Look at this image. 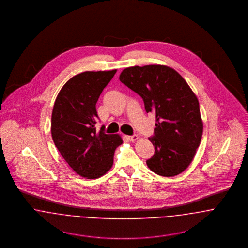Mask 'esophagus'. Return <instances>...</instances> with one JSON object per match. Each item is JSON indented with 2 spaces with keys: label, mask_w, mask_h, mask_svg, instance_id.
I'll list each match as a JSON object with an SVG mask.
<instances>
[{
  "label": "esophagus",
  "mask_w": 248,
  "mask_h": 248,
  "mask_svg": "<svg viewBox=\"0 0 248 248\" xmlns=\"http://www.w3.org/2000/svg\"><path fill=\"white\" fill-rule=\"evenodd\" d=\"M125 139L127 140H129V141H136L139 139V137L136 136V135H134V136H125Z\"/></svg>",
  "instance_id": "1"
}]
</instances>
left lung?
I'll list each match as a JSON object with an SVG mask.
<instances>
[{
  "mask_svg": "<svg viewBox=\"0 0 248 248\" xmlns=\"http://www.w3.org/2000/svg\"><path fill=\"white\" fill-rule=\"evenodd\" d=\"M120 81L143 98L155 114L154 156L148 167L162 177L182 173L193 160L202 135L197 96L174 69L165 65L135 66L121 72Z\"/></svg>",
  "mask_w": 248,
  "mask_h": 248,
  "instance_id": "obj_1",
  "label": "left lung"
}]
</instances>
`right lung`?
Wrapping results in <instances>:
<instances>
[{"label": "right lung", "instance_id": "1", "mask_svg": "<svg viewBox=\"0 0 248 248\" xmlns=\"http://www.w3.org/2000/svg\"><path fill=\"white\" fill-rule=\"evenodd\" d=\"M117 70L84 71L63 85L56 98L52 118V139L59 153L75 173L94 179L113 165L116 148L123 143L117 135L98 132L95 104Z\"/></svg>", "mask_w": 248, "mask_h": 248}]
</instances>
